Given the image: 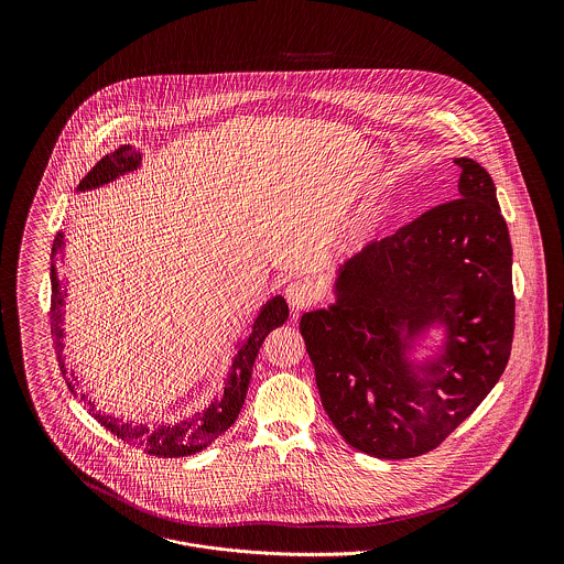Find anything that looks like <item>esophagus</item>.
<instances>
[{"instance_id":"34e87169","label":"esophagus","mask_w":564,"mask_h":564,"mask_svg":"<svg viewBox=\"0 0 564 564\" xmlns=\"http://www.w3.org/2000/svg\"><path fill=\"white\" fill-rule=\"evenodd\" d=\"M284 297L289 302V306L293 311H304L308 308L311 304H315L317 300V291L311 282H304V280H297V282H291L286 289H284Z\"/></svg>"}]
</instances>
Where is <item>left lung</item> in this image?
I'll return each instance as SVG.
<instances>
[{
	"mask_svg": "<svg viewBox=\"0 0 564 564\" xmlns=\"http://www.w3.org/2000/svg\"><path fill=\"white\" fill-rule=\"evenodd\" d=\"M458 199L369 242L338 273V302L300 322L323 408L358 452L384 460L436 449L501 378L514 334L512 245L495 184L471 159ZM448 325L441 364L414 377L398 326Z\"/></svg>",
	"mask_w": 564,
	"mask_h": 564,
	"instance_id": "obj_1",
	"label": "left lung"
}]
</instances>
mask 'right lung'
I'll return each instance as SVG.
<instances>
[{"mask_svg": "<svg viewBox=\"0 0 564 564\" xmlns=\"http://www.w3.org/2000/svg\"><path fill=\"white\" fill-rule=\"evenodd\" d=\"M141 164V154L132 150V145H121L119 150L106 154L101 161L97 162L80 182L78 191H88V188H97L110 180H115L121 173H128L132 169H137ZM63 235L58 232L54 239L52 247V306H50V323H52V340L56 345V354H58V362L65 376V362H63V302H65V286L58 282L56 275V264L58 260H63ZM289 319V306L284 302V297H273L269 304L262 306L258 319L253 322L251 334L247 338V343L239 349V356L235 358L232 365V373L228 378V384L224 389V395L219 400L210 403L204 412H197L195 416H188L175 425H132V423H123L115 416H101V412L95 410V403L90 402L84 393L80 395V402L86 403V408L90 410V414L106 427L110 430L117 438L130 443L132 447L150 454V456H159V458H180V456H191L197 454L202 449H206L208 445H213L239 416L245 395H247V384L251 378V369H253V360L260 351L262 340L267 338V334L275 327H280L282 323ZM74 378V373H72ZM69 389L74 391L72 382L67 380Z\"/></svg>", "mask_w": 564, "mask_h": 564, "instance_id": "right-lung-1", "label": "right lung"}]
</instances>
